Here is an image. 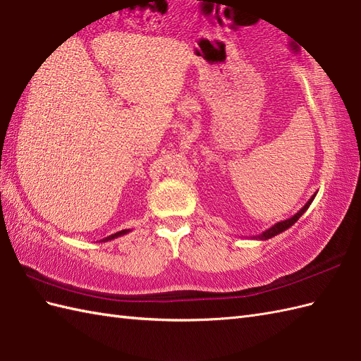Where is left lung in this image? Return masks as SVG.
Wrapping results in <instances>:
<instances>
[{"instance_id":"left-lung-1","label":"left lung","mask_w":361,"mask_h":361,"mask_svg":"<svg viewBox=\"0 0 361 361\" xmlns=\"http://www.w3.org/2000/svg\"><path fill=\"white\" fill-rule=\"evenodd\" d=\"M317 197V192L313 194L312 197H310V200L305 203L301 209H299L295 216H291L290 219H287V220H282V221H278V224L276 225H273L271 228H268V229H265V231L262 233V234H257V235H252L251 239H256V240H268V239H271V237H274V235H278V234H281V233H283L286 231V229H288L290 226H293L296 221L299 220V217L302 216V214L309 209V206L312 204V202H313V198Z\"/></svg>"}]
</instances>
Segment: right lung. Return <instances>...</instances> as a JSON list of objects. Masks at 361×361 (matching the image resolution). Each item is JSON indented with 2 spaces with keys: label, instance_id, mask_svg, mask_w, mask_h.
Listing matches in <instances>:
<instances>
[{
  "label": "right lung",
  "instance_id": "obj_1",
  "mask_svg": "<svg viewBox=\"0 0 361 361\" xmlns=\"http://www.w3.org/2000/svg\"><path fill=\"white\" fill-rule=\"evenodd\" d=\"M130 231H132V229H122V231H118V233H114V234H111V235H109V237H105V239H102V240H99V243H101V242H110V240H114V239H118V237H121V235L128 234Z\"/></svg>",
  "mask_w": 361,
  "mask_h": 361
}]
</instances>
